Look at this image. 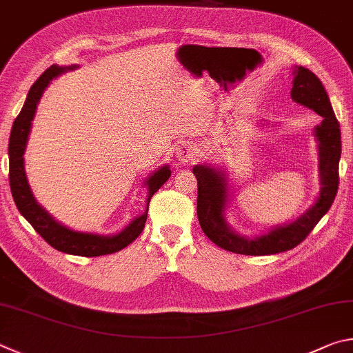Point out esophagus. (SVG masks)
I'll use <instances>...</instances> for the list:
<instances>
[{"label":"esophagus","mask_w":353,"mask_h":353,"mask_svg":"<svg viewBox=\"0 0 353 353\" xmlns=\"http://www.w3.org/2000/svg\"><path fill=\"white\" fill-rule=\"evenodd\" d=\"M176 158L180 164H189L196 158V148L189 144V142H184L180 147L176 148Z\"/></svg>","instance_id":"esophagus-1"}]
</instances>
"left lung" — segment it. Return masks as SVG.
<instances>
[{
	"label": "left lung",
	"mask_w": 353,
	"mask_h": 353,
	"mask_svg": "<svg viewBox=\"0 0 353 353\" xmlns=\"http://www.w3.org/2000/svg\"><path fill=\"white\" fill-rule=\"evenodd\" d=\"M292 99L323 117L314 127L318 141L321 190L316 201L293 221L271 228L256 237H246L232 230L225 219L230 201V181L223 169L209 164L194 165L199 186L196 215L203 232L211 242L226 251L245 256H267L293 250L304 240L318 221L329 211L335 200L339 184V158H341V130L333 113L330 99L321 80L304 66H294Z\"/></svg>",
	"instance_id": "left-lung-1"
}]
</instances>
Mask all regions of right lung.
Wrapping results in <instances>:
<instances>
[{"label":"right lung","instance_id":"1","mask_svg":"<svg viewBox=\"0 0 353 353\" xmlns=\"http://www.w3.org/2000/svg\"><path fill=\"white\" fill-rule=\"evenodd\" d=\"M77 65L71 66H57L52 65L37 79V82L30 86L28 92L26 102H24L20 114L12 125L10 138H9V183L14 201L18 208V211L26 219L34 230L46 240V242L57 251L66 252V254L83 256V257H96L113 254L125 248L133 240L139 236L144 230L147 221V211L148 203H150L153 194L169 180L170 169L169 165L159 167L154 170L150 176L144 181L147 186V208L139 217L130 221L121 232L113 234V236H99L92 232H80L70 230L59 221H55L49 215L43 206L37 203L35 196L30 190L26 170H24V152H26L28 139L30 134V127L37 111L43 92L51 83V80L59 77L60 74L66 71L76 70Z\"/></svg>","mask_w":353,"mask_h":353}]
</instances>
